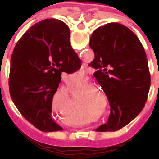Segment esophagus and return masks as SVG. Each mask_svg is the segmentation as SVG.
I'll return each mask as SVG.
<instances>
[{
	"mask_svg": "<svg viewBox=\"0 0 159 159\" xmlns=\"http://www.w3.org/2000/svg\"><path fill=\"white\" fill-rule=\"evenodd\" d=\"M86 67H87V66L85 65V64H84V65L82 66V69L83 70H85V69H86Z\"/></svg>",
	"mask_w": 159,
	"mask_h": 159,
	"instance_id": "1",
	"label": "esophagus"
}]
</instances>
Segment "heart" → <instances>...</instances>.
<instances>
[{
    "instance_id": "1",
    "label": "heart",
    "mask_w": 159,
    "mask_h": 159,
    "mask_svg": "<svg viewBox=\"0 0 159 159\" xmlns=\"http://www.w3.org/2000/svg\"><path fill=\"white\" fill-rule=\"evenodd\" d=\"M71 103H72V102H71L69 97H68V95H66L64 96V105L65 106H70V105H71Z\"/></svg>"
}]
</instances>
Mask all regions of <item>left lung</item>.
<instances>
[{"instance_id":"8db88e82","label":"left lung","mask_w":159,"mask_h":159,"mask_svg":"<svg viewBox=\"0 0 159 159\" xmlns=\"http://www.w3.org/2000/svg\"><path fill=\"white\" fill-rule=\"evenodd\" d=\"M89 45L95 58L89 66L110 103V116L96 131H116L143 109L151 86L147 55L139 38L121 24L95 29Z\"/></svg>"}]
</instances>
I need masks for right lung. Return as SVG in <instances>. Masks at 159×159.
<instances>
[{"label": "right lung", "mask_w": 159, "mask_h": 159, "mask_svg": "<svg viewBox=\"0 0 159 159\" xmlns=\"http://www.w3.org/2000/svg\"><path fill=\"white\" fill-rule=\"evenodd\" d=\"M80 67L65 23L45 19L35 24L18 40L11 57L8 86L14 104L39 130H63L51 117L53 96L62 72H74Z\"/></svg>", "instance_id": "obj_1"}]
</instances>
